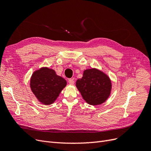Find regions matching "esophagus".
Here are the masks:
<instances>
[{"mask_svg":"<svg viewBox=\"0 0 151 151\" xmlns=\"http://www.w3.org/2000/svg\"><path fill=\"white\" fill-rule=\"evenodd\" d=\"M68 81V83H69L70 84H74V81L73 79H69Z\"/></svg>","mask_w":151,"mask_h":151,"instance_id":"esophagus-1","label":"esophagus"}]
</instances>
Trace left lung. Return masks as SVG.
Returning a JSON list of instances; mask_svg holds the SVG:
<instances>
[{"instance_id": "obj_1", "label": "left lung", "mask_w": 151, "mask_h": 151, "mask_svg": "<svg viewBox=\"0 0 151 151\" xmlns=\"http://www.w3.org/2000/svg\"><path fill=\"white\" fill-rule=\"evenodd\" d=\"M76 87L87 103L98 105L109 97L111 83L104 73L96 68H91L84 71L82 79L76 81Z\"/></svg>"}]
</instances>
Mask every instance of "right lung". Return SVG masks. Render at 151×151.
Returning <instances> with one entry per match:
<instances>
[{
    "instance_id": "add662e5",
    "label": "right lung",
    "mask_w": 151,
    "mask_h": 151,
    "mask_svg": "<svg viewBox=\"0 0 151 151\" xmlns=\"http://www.w3.org/2000/svg\"><path fill=\"white\" fill-rule=\"evenodd\" d=\"M67 81L47 67L36 70L31 76L30 87L35 96L44 104H51L55 101Z\"/></svg>"
}]
</instances>
